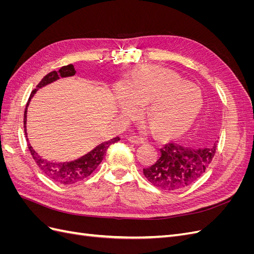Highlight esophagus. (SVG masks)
I'll return each instance as SVG.
<instances>
[{"mask_svg": "<svg viewBox=\"0 0 254 254\" xmlns=\"http://www.w3.org/2000/svg\"><path fill=\"white\" fill-rule=\"evenodd\" d=\"M128 141L130 143H133V144H143L144 140L140 136H136V135H132V136H129L128 137Z\"/></svg>", "mask_w": 254, "mask_h": 254, "instance_id": "obj_1", "label": "esophagus"}]
</instances>
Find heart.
Segmentation results:
<instances>
[{"instance_id": "heart-1", "label": "heart", "mask_w": 254, "mask_h": 254, "mask_svg": "<svg viewBox=\"0 0 254 254\" xmlns=\"http://www.w3.org/2000/svg\"><path fill=\"white\" fill-rule=\"evenodd\" d=\"M122 109L139 111L147 105L146 118L156 132L175 135L186 131L203 105L201 91L174 71L146 65L136 71L119 92Z\"/></svg>"}]
</instances>
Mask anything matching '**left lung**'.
I'll return each mask as SVG.
<instances>
[{
  "label": "left lung",
  "instance_id": "left-lung-1",
  "mask_svg": "<svg viewBox=\"0 0 254 254\" xmlns=\"http://www.w3.org/2000/svg\"><path fill=\"white\" fill-rule=\"evenodd\" d=\"M217 144L211 147L190 148L171 142L160 149L155 164L143 168L147 180L160 190H177L190 186L205 173L216 152Z\"/></svg>",
  "mask_w": 254,
  "mask_h": 254
}]
</instances>
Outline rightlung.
<instances>
[{
  "label": "right lung",
  "mask_w": 254,
  "mask_h": 254,
  "mask_svg": "<svg viewBox=\"0 0 254 254\" xmlns=\"http://www.w3.org/2000/svg\"><path fill=\"white\" fill-rule=\"evenodd\" d=\"M76 71L74 68L73 64H67L63 67H60L59 71H53L49 73L48 75H45L42 78V80L37 84V89L33 90L32 93H30V96L27 101L26 104V108L24 111V130H25V134H26V112H27V106L30 102V98L34 96L36 93V91L38 89H40L47 84L55 81L59 79L60 77H68V76H73L75 75ZM27 136V135H26ZM28 141V140H27ZM120 141V137H113L110 141L104 142L102 144H99L98 146L88 152L87 155L82 156L81 158L71 161V162H64V163H57V162H52V161H48L40 157L38 153L33 149L30 144H28V150L30 152V155L33 156V159L35 160V162L37 165L39 166L41 172L49 177V178L53 181H55L57 183L64 184V186H71V184L78 183L93 173L96 167L99 165V163L102 162L106 151L108 149L109 146L113 143H117Z\"/></svg>",
  "instance_id": "obj_1"
}]
</instances>
